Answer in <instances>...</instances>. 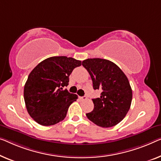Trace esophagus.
Here are the masks:
<instances>
[{
	"instance_id": "obj_1",
	"label": "esophagus",
	"mask_w": 161,
	"mask_h": 161,
	"mask_svg": "<svg viewBox=\"0 0 161 161\" xmlns=\"http://www.w3.org/2000/svg\"><path fill=\"white\" fill-rule=\"evenodd\" d=\"M80 99L81 100H87V97H86V96H83V97H80Z\"/></svg>"
}]
</instances>
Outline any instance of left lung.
<instances>
[{
	"instance_id": "8db88e82",
	"label": "left lung",
	"mask_w": 161,
	"mask_h": 161,
	"mask_svg": "<svg viewBox=\"0 0 161 161\" xmlns=\"http://www.w3.org/2000/svg\"><path fill=\"white\" fill-rule=\"evenodd\" d=\"M92 80L94 90L100 97L92 99L94 109L86 116L96 125L108 128L121 122L130 108L132 90L121 69L112 61L88 58L82 61Z\"/></svg>"
}]
</instances>
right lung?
I'll list each match as a JSON object with an SVG mask.
<instances>
[{
  "label": "right lung",
  "mask_w": 161,
  "mask_h": 161,
  "mask_svg": "<svg viewBox=\"0 0 161 161\" xmlns=\"http://www.w3.org/2000/svg\"><path fill=\"white\" fill-rule=\"evenodd\" d=\"M81 61L71 57L53 56L44 60L31 71L24 89L28 114L40 125L51 126L63 121L77 95L64 90L74 69Z\"/></svg>",
  "instance_id": "right-lung-1"
}]
</instances>
